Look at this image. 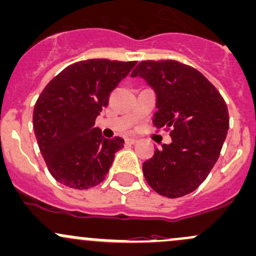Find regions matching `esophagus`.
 Wrapping results in <instances>:
<instances>
[{"label": "esophagus", "instance_id": "34e87169", "mask_svg": "<svg viewBox=\"0 0 256 256\" xmlns=\"http://www.w3.org/2000/svg\"><path fill=\"white\" fill-rule=\"evenodd\" d=\"M136 142H137L136 138H126L125 140V144H130V146H131V144H135Z\"/></svg>", "mask_w": 256, "mask_h": 256}]
</instances>
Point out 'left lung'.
Wrapping results in <instances>:
<instances>
[{
	"label": "left lung",
	"mask_w": 256,
	"mask_h": 256,
	"mask_svg": "<svg viewBox=\"0 0 256 256\" xmlns=\"http://www.w3.org/2000/svg\"><path fill=\"white\" fill-rule=\"evenodd\" d=\"M131 77L144 80L156 94V128H170L172 144L142 166L146 182L169 198L192 192L214 168L227 137L224 100L198 70L178 61H142Z\"/></svg>",
	"instance_id": "1"
}]
</instances>
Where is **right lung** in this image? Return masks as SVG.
Wrapping results in <instances>:
<instances>
[{"instance_id": "1", "label": "right lung", "mask_w": 256, "mask_h": 256, "mask_svg": "<svg viewBox=\"0 0 256 256\" xmlns=\"http://www.w3.org/2000/svg\"><path fill=\"white\" fill-rule=\"evenodd\" d=\"M135 64L106 58L80 61L62 70L39 96L34 132L50 174L60 184L84 190L104 180L124 140L104 138L94 124L110 92Z\"/></svg>"}]
</instances>
